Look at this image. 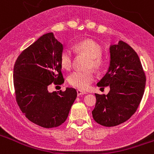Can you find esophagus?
Instances as JSON below:
<instances>
[{
    "mask_svg": "<svg viewBox=\"0 0 154 154\" xmlns=\"http://www.w3.org/2000/svg\"><path fill=\"white\" fill-rule=\"evenodd\" d=\"M84 94H86V92L81 90V89H78V90H77V95H78L79 96H81V95H84Z\"/></svg>",
    "mask_w": 154,
    "mask_h": 154,
    "instance_id": "34e87169",
    "label": "esophagus"
}]
</instances>
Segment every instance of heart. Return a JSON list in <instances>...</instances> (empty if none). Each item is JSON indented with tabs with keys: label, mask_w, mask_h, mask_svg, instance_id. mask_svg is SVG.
Masks as SVG:
<instances>
[{
	"label": "heart",
	"mask_w": 154,
	"mask_h": 154,
	"mask_svg": "<svg viewBox=\"0 0 154 154\" xmlns=\"http://www.w3.org/2000/svg\"><path fill=\"white\" fill-rule=\"evenodd\" d=\"M74 48L79 52L85 53L89 57V67L100 69L104 65L102 58V48L97 42L92 39H84L76 42ZM73 60L72 51L69 48H64L60 54V62L63 68L69 69L72 67ZM95 79V75L92 70H75L69 77V83L78 89H85Z\"/></svg>",
	"instance_id": "obj_1"
}]
</instances>
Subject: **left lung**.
I'll use <instances>...</instances> for the list:
<instances>
[{
  "instance_id": "left-lung-1",
  "label": "left lung",
  "mask_w": 154,
  "mask_h": 154,
  "mask_svg": "<svg viewBox=\"0 0 154 154\" xmlns=\"http://www.w3.org/2000/svg\"><path fill=\"white\" fill-rule=\"evenodd\" d=\"M109 69L97 86L109 87L106 95L95 93L96 106L92 116L102 126H115L135 113L146 85V76L136 51L125 42L109 46Z\"/></svg>"
}]
</instances>
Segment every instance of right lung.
I'll return each mask as SVG.
<instances>
[{"label":"right lung","instance_id":"obj_1","mask_svg":"<svg viewBox=\"0 0 154 154\" xmlns=\"http://www.w3.org/2000/svg\"><path fill=\"white\" fill-rule=\"evenodd\" d=\"M63 45L52 32L41 36L19 55L14 67V85L19 107L32 123L45 128L60 126L77 96L72 88L48 90L50 84L64 82L60 62Z\"/></svg>","mask_w":154,"mask_h":154}]
</instances>
